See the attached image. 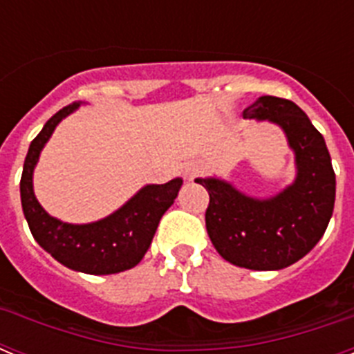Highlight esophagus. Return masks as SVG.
Masks as SVG:
<instances>
[{
	"label": "esophagus",
	"mask_w": 354,
	"mask_h": 354,
	"mask_svg": "<svg viewBox=\"0 0 354 354\" xmlns=\"http://www.w3.org/2000/svg\"><path fill=\"white\" fill-rule=\"evenodd\" d=\"M202 162L198 161V159H192V161H187L186 165H184V174H186V177H189V179H195L196 175L202 171Z\"/></svg>",
	"instance_id": "obj_1"
}]
</instances>
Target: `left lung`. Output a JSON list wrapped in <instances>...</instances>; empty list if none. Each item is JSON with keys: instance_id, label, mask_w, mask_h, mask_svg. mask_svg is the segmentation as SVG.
<instances>
[{"instance_id": "left-lung-1", "label": "left lung", "mask_w": 354, "mask_h": 354, "mask_svg": "<svg viewBox=\"0 0 354 354\" xmlns=\"http://www.w3.org/2000/svg\"><path fill=\"white\" fill-rule=\"evenodd\" d=\"M245 118L283 129L296 156V179L282 193L259 200L221 179H196L209 193L205 227L216 252L230 264L255 271L283 270L323 237L335 204V171L323 134L299 106L262 95Z\"/></svg>"}]
</instances>
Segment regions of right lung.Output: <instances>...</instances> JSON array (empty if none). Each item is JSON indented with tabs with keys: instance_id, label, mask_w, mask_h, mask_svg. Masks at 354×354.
Returning a JSON list of instances; mask_svg holds the SVG:
<instances>
[{
	"instance_id": "add662e5",
	"label": "right lung",
	"mask_w": 354,
	"mask_h": 354,
	"mask_svg": "<svg viewBox=\"0 0 354 354\" xmlns=\"http://www.w3.org/2000/svg\"><path fill=\"white\" fill-rule=\"evenodd\" d=\"M77 108L80 102H72L53 115L28 149L21 177L24 218L37 243L60 264L88 274L120 273L143 259L161 216L177 198L183 179L149 184L113 214L93 223L72 225L49 216L33 193V170L55 127Z\"/></svg>"
}]
</instances>
